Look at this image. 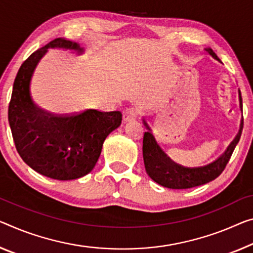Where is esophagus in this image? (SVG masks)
I'll return each mask as SVG.
<instances>
[{
    "mask_svg": "<svg viewBox=\"0 0 253 253\" xmlns=\"http://www.w3.org/2000/svg\"><path fill=\"white\" fill-rule=\"evenodd\" d=\"M138 114H139V110H138L137 107L129 106V107H126V110L123 111V120L126 122L131 121V120H133V119L137 118Z\"/></svg>",
    "mask_w": 253,
    "mask_h": 253,
    "instance_id": "obj_1",
    "label": "esophagus"
}]
</instances>
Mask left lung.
I'll return each instance as SVG.
<instances>
[{
  "instance_id": "1",
  "label": "left lung",
  "mask_w": 253,
  "mask_h": 253,
  "mask_svg": "<svg viewBox=\"0 0 253 253\" xmlns=\"http://www.w3.org/2000/svg\"><path fill=\"white\" fill-rule=\"evenodd\" d=\"M208 53L216 60L220 61L215 52L211 48H208ZM240 106L242 108V97L240 92ZM147 126V123H145ZM148 127V126H147ZM243 130V120L241 122V127L239 134L233 140L228 146L227 150L221 156L208 164L201 167H183L174 163L172 159L166 156V154L157 145L154 135L150 133V129L145 132L142 141V155L143 162H145L146 172L148 175L156 182L165 188L169 189H190L193 186L203 185L208 183L216 177H218L221 172L225 169L228 161L234 151L235 146L238 145L241 133Z\"/></svg>"
}]
</instances>
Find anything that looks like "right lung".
Returning a JSON list of instances; mask_svg holds the SVG:
<instances>
[{
    "label": "right lung",
    "mask_w": 253,
    "mask_h": 253,
    "mask_svg": "<svg viewBox=\"0 0 253 253\" xmlns=\"http://www.w3.org/2000/svg\"><path fill=\"white\" fill-rule=\"evenodd\" d=\"M48 47L83 52L77 42L62 37L34 52L14 79L7 118L15 148L27 165L54 180H75L94 169L104 140L121 124L122 113L87 110L55 115L35 106L29 94L30 79Z\"/></svg>",
    "instance_id": "obj_1"
}]
</instances>
